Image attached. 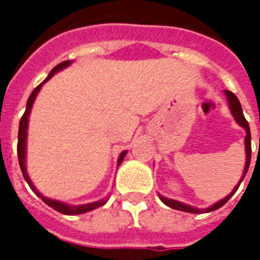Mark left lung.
I'll list each match as a JSON object with an SVG mask.
<instances>
[{
  "instance_id": "8db88e82",
  "label": "left lung",
  "mask_w": 260,
  "mask_h": 260,
  "mask_svg": "<svg viewBox=\"0 0 260 260\" xmlns=\"http://www.w3.org/2000/svg\"><path fill=\"white\" fill-rule=\"evenodd\" d=\"M225 97H227V102H229V107H230V111L233 114V117L235 118V121L238 122V124L245 129L246 132V136H245V152H246V161H245V167H244V173L241 175V180L238 182V185L235 186L233 192L230 193L229 196H225L224 199L221 201H218L217 203H214L213 206L207 207V209H198V207H193V206H189V205H185V203H182V202H178V201H174V199H169V198H164V196L158 195V198L161 199L164 205H167L171 209H175V210H181V212H188V213H196V214H199V213H209V212H213V210H216L218 207H221L223 205H225V202H229V199L231 196L234 195L235 191L238 189V186L244 180V177L248 173V169H249V163H251V129H249V124H248V121L245 119L244 117V113H242V107H241V103L240 100L237 99L233 91L230 90H225Z\"/></svg>"
}]
</instances>
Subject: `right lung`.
Here are the masks:
<instances>
[{
    "instance_id": "obj_1",
    "label": "right lung",
    "mask_w": 260,
    "mask_h": 260,
    "mask_svg": "<svg viewBox=\"0 0 260 260\" xmlns=\"http://www.w3.org/2000/svg\"><path fill=\"white\" fill-rule=\"evenodd\" d=\"M72 61H64V62H61L58 64L57 67H54L51 69V72L48 74V76L44 79V82H42L40 85L37 86L35 90L31 91V94L29 96L27 99V104H26V110H25V114L22 115V118H20V122H19V132H18V158H19V166H20V170H22V174H23V178L26 180V182L29 184V186L31 188V191L35 192L39 198H42V201L48 205L50 207H53L54 210H57V212L62 213V214H68V216H74V214H82V213H87L90 212V210H94L97 207L103 206V205H106V202L107 199H102V201H97V202H93V203H87V205H78V206H69L64 202H59V201H54V199H48L46 196H43L40 192L37 191L36 186L33 185V182L30 181L29 178V175H27V171H26V138H27V122H29V115H30V111H31V107H33V103L36 100V96L37 93L40 91L42 89V86L47 82L48 79H51V76L54 74H57L58 71L61 69L67 68L69 64H71ZM125 154H126V150L119 154L118 157V164L122 163V160H124Z\"/></svg>"
}]
</instances>
